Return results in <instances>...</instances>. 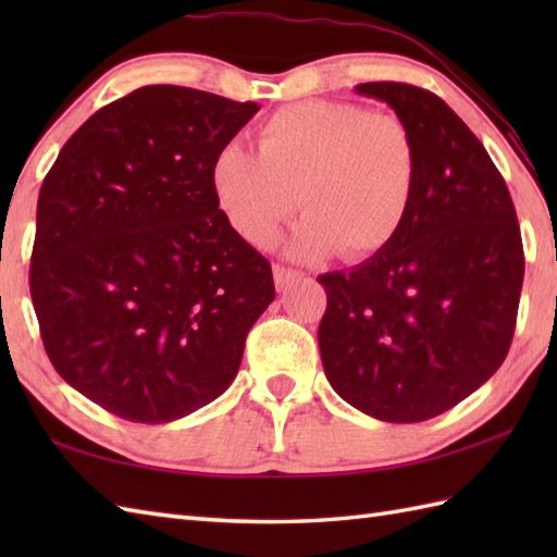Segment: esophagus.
<instances>
[{
	"label": "esophagus",
	"instance_id": "1",
	"mask_svg": "<svg viewBox=\"0 0 557 557\" xmlns=\"http://www.w3.org/2000/svg\"><path fill=\"white\" fill-rule=\"evenodd\" d=\"M272 275H275V287L282 292V289H287L289 285H294V282H299L304 275L299 270H294V268H285V265H275L272 268Z\"/></svg>",
	"mask_w": 557,
	"mask_h": 557
}]
</instances>
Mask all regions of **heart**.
I'll use <instances>...</instances> for the list:
<instances>
[{
  "label": "heart",
  "instance_id": "obj_1",
  "mask_svg": "<svg viewBox=\"0 0 557 557\" xmlns=\"http://www.w3.org/2000/svg\"><path fill=\"white\" fill-rule=\"evenodd\" d=\"M417 182V140L397 114L333 100L280 108L258 126V152L227 144L210 164L222 215L248 244L268 246L301 203L294 258L383 251L405 227Z\"/></svg>",
  "mask_w": 557,
  "mask_h": 557
}]
</instances>
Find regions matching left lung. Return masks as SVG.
Listing matches in <instances>:
<instances>
[{
    "label": "left lung",
    "instance_id": "left-lung-1",
    "mask_svg": "<svg viewBox=\"0 0 557 557\" xmlns=\"http://www.w3.org/2000/svg\"><path fill=\"white\" fill-rule=\"evenodd\" d=\"M417 140L419 182L383 251L325 272L318 325L327 383L389 423L453 409L500 369L512 345L524 251L510 191L486 148L447 104L409 83H359Z\"/></svg>",
    "mask_w": 557,
    "mask_h": 557
}]
</instances>
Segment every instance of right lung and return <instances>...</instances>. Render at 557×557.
<instances>
[{
    "label": "right lung",
    "instance_id": "1",
    "mask_svg": "<svg viewBox=\"0 0 557 557\" xmlns=\"http://www.w3.org/2000/svg\"><path fill=\"white\" fill-rule=\"evenodd\" d=\"M258 110L144 86L92 114L45 176L30 256L42 345L114 417L168 423L218 399L275 299L270 263L210 186L215 152Z\"/></svg>",
    "mask_w": 557,
    "mask_h": 557
}]
</instances>
